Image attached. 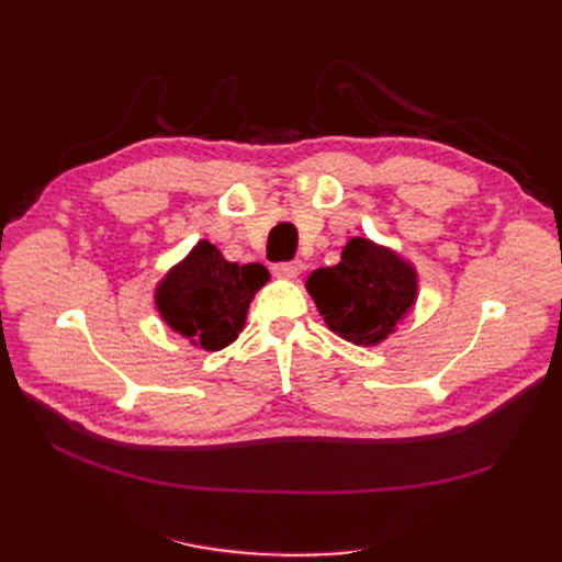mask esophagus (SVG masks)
<instances>
[{
	"instance_id": "34e87169",
	"label": "esophagus",
	"mask_w": 562,
	"mask_h": 562,
	"mask_svg": "<svg viewBox=\"0 0 562 562\" xmlns=\"http://www.w3.org/2000/svg\"><path fill=\"white\" fill-rule=\"evenodd\" d=\"M271 269H274V277H279V279H297L302 274L304 265L300 260H291V262H279Z\"/></svg>"
}]
</instances>
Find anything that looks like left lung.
I'll return each mask as SVG.
<instances>
[{"label":"left lung","instance_id":"left-lung-1","mask_svg":"<svg viewBox=\"0 0 562 562\" xmlns=\"http://www.w3.org/2000/svg\"><path fill=\"white\" fill-rule=\"evenodd\" d=\"M304 288L337 337L356 347H378L415 307L419 279L398 250L351 236L339 262L314 269Z\"/></svg>","mask_w":562,"mask_h":562}]
</instances>
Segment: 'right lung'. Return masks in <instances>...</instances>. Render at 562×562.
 <instances>
[{
  "mask_svg": "<svg viewBox=\"0 0 562 562\" xmlns=\"http://www.w3.org/2000/svg\"><path fill=\"white\" fill-rule=\"evenodd\" d=\"M267 281L265 265L229 262L215 244L201 239L157 283L155 307L192 347L220 351L239 337L250 302Z\"/></svg>",
  "mask_w": 562,
  "mask_h": 562,
  "instance_id": "right-lung-1",
  "label": "right lung"
}]
</instances>
